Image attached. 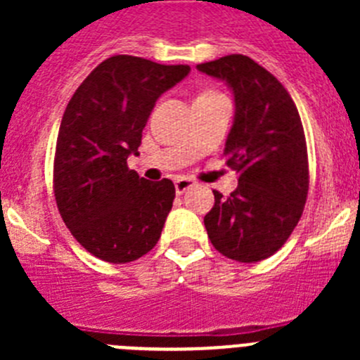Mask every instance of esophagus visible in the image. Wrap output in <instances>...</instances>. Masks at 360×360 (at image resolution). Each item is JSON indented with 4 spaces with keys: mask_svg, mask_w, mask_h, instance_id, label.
<instances>
[{
    "mask_svg": "<svg viewBox=\"0 0 360 360\" xmlns=\"http://www.w3.org/2000/svg\"><path fill=\"white\" fill-rule=\"evenodd\" d=\"M195 180L193 178H187V176H176L174 178V189H176V195H184L187 189L195 186Z\"/></svg>",
    "mask_w": 360,
    "mask_h": 360,
    "instance_id": "obj_1",
    "label": "esophagus"
}]
</instances>
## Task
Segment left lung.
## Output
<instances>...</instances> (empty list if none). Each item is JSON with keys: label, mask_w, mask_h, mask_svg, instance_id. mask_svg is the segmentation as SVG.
Wrapping results in <instances>:
<instances>
[{"label": "left lung", "mask_w": 360, "mask_h": 360, "mask_svg": "<svg viewBox=\"0 0 360 360\" xmlns=\"http://www.w3.org/2000/svg\"><path fill=\"white\" fill-rule=\"evenodd\" d=\"M196 68L231 86L236 103L224 157L238 187L203 224L219 254L241 263L262 262L281 249L303 214L308 155L301 117L290 94L263 66L241 53Z\"/></svg>", "instance_id": "left-lung-1"}]
</instances>
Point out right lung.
Here are the masks:
<instances>
[{
	"label": "right lung",
	"mask_w": 360,
	"mask_h": 360,
	"mask_svg": "<svg viewBox=\"0 0 360 360\" xmlns=\"http://www.w3.org/2000/svg\"><path fill=\"white\" fill-rule=\"evenodd\" d=\"M189 70L113 56L81 82L66 106L53 158V195L73 238L103 262H135L160 240L174 186L167 178H141L128 167V157L139 155L157 98Z\"/></svg>",
	"instance_id": "add662e5"
}]
</instances>
